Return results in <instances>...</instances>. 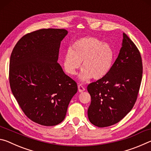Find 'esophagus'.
I'll return each mask as SVG.
<instances>
[{"mask_svg":"<svg viewBox=\"0 0 151 151\" xmlns=\"http://www.w3.org/2000/svg\"><path fill=\"white\" fill-rule=\"evenodd\" d=\"M78 91L80 92V93H82V92L85 91V88L84 87V86L82 85H79L78 86Z\"/></svg>","mask_w":151,"mask_h":151,"instance_id":"1","label":"esophagus"}]
</instances>
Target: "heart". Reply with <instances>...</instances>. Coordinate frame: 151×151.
Wrapping results in <instances>:
<instances>
[{"mask_svg": "<svg viewBox=\"0 0 151 151\" xmlns=\"http://www.w3.org/2000/svg\"><path fill=\"white\" fill-rule=\"evenodd\" d=\"M116 52L111 45L94 37H84L73 43L64 57L65 72L70 76L83 68L79 78L82 81L93 77L99 80L108 75L113 66Z\"/></svg>", "mask_w": 151, "mask_h": 151, "instance_id": "b5f03b06", "label": "heart"}]
</instances>
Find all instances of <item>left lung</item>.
<instances>
[{
	"mask_svg": "<svg viewBox=\"0 0 151 151\" xmlns=\"http://www.w3.org/2000/svg\"><path fill=\"white\" fill-rule=\"evenodd\" d=\"M142 76L141 56L134 42L123 33L122 47L111 71L87 86L91 96L89 121L96 127H106L123 119L137 101Z\"/></svg>",
	"mask_w": 151,
	"mask_h": 151,
	"instance_id": "8db88e82",
	"label": "left lung"
}]
</instances>
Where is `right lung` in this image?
<instances>
[{
  "mask_svg": "<svg viewBox=\"0 0 151 151\" xmlns=\"http://www.w3.org/2000/svg\"><path fill=\"white\" fill-rule=\"evenodd\" d=\"M65 29H47L24 35L10 58L12 93L28 118L44 126H55L65 118L77 85L57 63Z\"/></svg>",
  "mask_w": 151,
  "mask_h": 151,
  "instance_id": "1",
  "label": "right lung"
}]
</instances>
